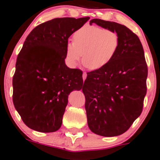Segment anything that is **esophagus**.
Returning a JSON list of instances; mask_svg holds the SVG:
<instances>
[{
    "label": "esophagus",
    "mask_w": 160,
    "mask_h": 160,
    "mask_svg": "<svg viewBox=\"0 0 160 160\" xmlns=\"http://www.w3.org/2000/svg\"><path fill=\"white\" fill-rule=\"evenodd\" d=\"M86 77H87V72H83V80H85V79H86Z\"/></svg>",
    "instance_id": "1"
}]
</instances>
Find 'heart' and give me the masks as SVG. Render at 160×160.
I'll use <instances>...</instances> for the list:
<instances>
[{
  "instance_id": "obj_1",
  "label": "heart",
  "mask_w": 160,
  "mask_h": 160,
  "mask_svg": "<svg viewBox=\"0 0 160 160\" xmlns=\"http://www.w3.org/2000/svg\"><path fill=\"white\" fill-rule=\"evenodd\" d=\"M121 38L115 31L95 25H85L73 34V42L67 46V58L70 65L76 66L81 59L90 70L105 67L117 54Z\"/></svg>"
}]
</instances>
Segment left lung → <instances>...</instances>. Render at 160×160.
<instances>
[{
    "label": "left lung",
    "instance_id": "left-lung-1",
    "mask_svg": "<svg viewBox=\"0 0 160 160\" xmlns=\"http://www.w3.org/2000/svg\"><path fill=\"white\" fill-rule=\"evenodd\" d=\"M121 38L117 54L105 67L88 72L83 83L85 109L90 129L105 137L126 132L141 114L147 91L148 67L144 50L136 34L126 26L94 18Z\"/></svg>",
    "mask_w": 160,
    "mask_h": 160
}]
</instances>
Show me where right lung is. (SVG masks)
Wrapping results in <instances>:
<instances>
[{
  "instance_id": "add662e5",
  "label": "right lung",
  "mask_w": 160,
  "mask_h": 160,
  "mask_svg": "<svg viewBox=\"0 0 160 160\" xmlns=\"http://www.w3.org/2000/svg\"><path fill=\"white\" fill-rule=\"evenodd\" d=\"M89 17L57 18L35 27L18 56L13 76V103L24 123L40 132H53L73 90L83 87V72L65 64L69 37Z\"/></svg>"
}]
</instances>
